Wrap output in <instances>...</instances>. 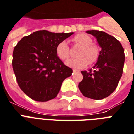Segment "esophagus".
<instances>
[{"mask_svg":"<svg viewBox=\"0 0 134 134\" xmlns=\"http://www.w3.org/2000/svg\"><path fill=\"white\" fill-rule=\"evenodd\" d=\"M73 72H74V74L79 73V70H77V69H73Z\"/></svg>","mask_w":134,"mask_h":134,"instance_id":"34e87169","label":"esophagus"}]
</instances>
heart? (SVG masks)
<instances>
[{"mask_svg":"<svg viewBox=\"0 0 134 134\" xmlns=\"http://www.w3.org/2000/svg\"><path fill=\"white\" fill-rule=\"evenodd\" d=\"M72 41L76 44L81 46L79 51L76 58H71L65 62L67 67L74 69H82L90 63H94L99 57V49L93 45L92 40L86 34H79L74 37ZM56 54L62 60H66L69 55V48L66 41H61L55 48Z\"/></svg>","mask_w":134,"mask_h":134,"instance_id":"heart-1","label":"heart"}]
</instances>
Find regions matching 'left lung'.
Returning a JSON list of instances; mask_svg holds the SVG:
<instances>
[{
  "label": "left lung",
  "instance_id": "obj_1",
  "mask_svg": "<svg viewBox=\"0 0 134 134\" xmlns=\"http://www.w3.org/2000/svg\"><path fill=\"white\" fill-rule=\"evenodd\" d=\"M95 37L101 51L92 69L82 71L83 79L79 88L85 97L92 99H104L116 89L123 73L125 63L124 48L116 38L99 30H88Z\"/></svg>",
  "mask_w": 134,
  "mask_h": 134
}]
</instances>
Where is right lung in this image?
<instances>
[{
	"label": "right lung",
	"instance_id": "add662e5",
	"mask_svg": "<svg viewBox=\"0 0 134 134\" xmlns=\"http://www.w3.org/2000/svg\"><path fill=\"white\" fill-rule=\"evenodd\" d=\"M73 34L39 30L23 37L14 47L12 67L18 85L32 99H54L63 81L71 75L73 70L58 57L55 48Z\"/></svg>",
	"mask_w": 134,
	"mask_h": 134
}]
</instances>
